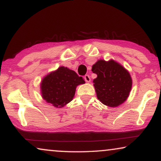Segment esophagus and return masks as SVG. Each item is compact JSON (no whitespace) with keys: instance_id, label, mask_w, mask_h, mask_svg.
<instances>
[{"instance_id":"1","label":"esophagus","mask_w":161,"mask_h":161,"mask_svg":"<svg viewBox=\"0 0 161 161\" xmlns=\"http://www.w3.org/2000/svg\"><path fill=\"white\" fill-rule=\"evenodd\" d=\"M84 79H85V82H91V77H90L89 75H85V76H84Z\"/></svg>"}]
</instances>
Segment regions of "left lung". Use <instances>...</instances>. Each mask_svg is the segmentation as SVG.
Instances as JSON below:
<instances>
[{"label": "left lung", "instance_id": "left-lung-1", "mask_svg": "<svg viewBox=\"0 0 161 161\" xmlns=\"http://www.w3.org/2000/svg\"><path fill=\"white\" fill-rule=\"evenodd\" d=\"M97 74L93 80L96 96L102 104L117 107L127 99L132 87L131 76L123 66L116 62L98 60L92 67Z\"/></svg>", "mask_w": 161, "mask_h": 161}]
</instances>
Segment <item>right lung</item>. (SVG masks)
Listing matches in <instances>:
<instances>
[{"mask_svg":"<svg viewBox=\"0 0 161 161\" xmlns=\"http://www.w3.org/2000/svg\"><path fill=\"white\" fill-rule=\"evenodd\" d=\"M84 83L82 77L74 70L59 67L42 79V98L56 108H62L73 99L77 85Z\"/></svg>","mask_w":161,"mask_h":161,"instance_id":"obj_1","label":"right lung"}]
</instances>
